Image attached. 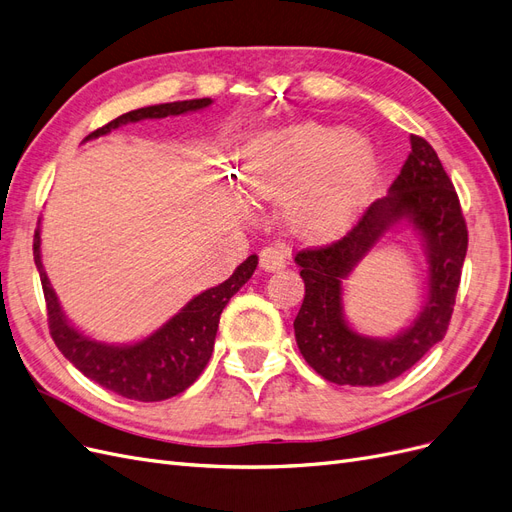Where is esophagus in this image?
<instances>
[{
  "label": "esophagus",
  "mask_w": 512,
  "mask_h": 512,
  "mask_svg": "<svg viewBox=\"0 0 512 512\" xmlns=\"http://www.w3.org/2000/svg\"><path fill=\"white\" fill-rule=\"evenodd\" d=\"M259 266L261 270L266 272H276V270H283L287 266V255L283 251V246H263L261 253H259Z\"/></svg>",
  "instance_id": "obj_1"
}]
</instances>
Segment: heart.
Wrapping results in <instances>:
<instances>
[{"label":"heart","instance_id":"b5f03b06","mask_svg":"<svg viewBox=\"0 0 512 512\" xmlns=\"http://www.w3.org/2000/svg\"><path fill=\"white\" fill-rule=\"evenodd\" d=\"M374 176L372 146L355 131L298 123L272 136L246 187L259 200L283 197L291 232L325 240L351 223Z\"/></svg>","mask_w":512,"mask_h":512}]
</instances>
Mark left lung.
Segmentation results:
<instances>
[{"label": "left lung", "instance_id": "obj_1", "mask_svg": "<svg viewBox=\"0 0 512 512\" xmlns=\"http://www.w3.org/2000/svg\"><path fill=\"white\" fill-rule=\"evenodd\" d=\"M410 148L389 195L372 202L349 234L295 255L306 287L293 321L295 340L308 366L329 383H389L415 366L449 329L468 251V229L455 187L430 142L410 136ZM402 220H408L424 242L431 266L428 300L418 319L393 339L361 337L343 319L341 280Z\"/></svg>", "mask_w": 512, "mask_h": 512}]
</instances>
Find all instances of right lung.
I'll use <instances>...</instances> for the list:
<instances>
[{
  "mask_svg": "<svg viewBox=\"0 0 512 512\" xmlns=\"http://www.w3.org/2000/svg\"><path fill=\"white\" fill-rule=\"evenodd\" d=\"M210 104V97H202V100L170 102L131 110L108 125L95 129L85 140L106 136L127 123L176 117V114L204 110ZM34 261L42 280L48 329H51L57 349L70 364H74L97 385L138 402L168 400L195 383V378L202 374L212 355L223 308L257 268V255H251L240 263L225 283L195 295L191 302H187L180 312H176L168 323H163L151 336L134 344H106L78 332L65 319L57 293L42 266L40 221L34 234Z\"/></svg>",
  "mask_w": 512,
  "mask_h": 512,
  "instance_id": "obj_1",
  "label": "right lung"
}]
</instances>
